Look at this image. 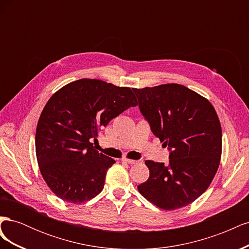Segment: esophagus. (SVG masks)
<instances>
[{"mask_svg": "<svg viewBox=\"0 0 249 249\" xmlns=\"http://www.w3.org/2000/svg\"><path fill=\"white\" fill-rule=\"evenodd\" d=\"M122 161L124 163H127V164H136L137 163L136 160H132V159H123Z\"/></svg>", "mask_w": 249, "mask_h": 249, "instance_id": "1", "label": "esophagus"}]
</instances>
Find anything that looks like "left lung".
I'll use <instances>...</instances> for the list:
<instances>
[{
	"label": "left lung",
	"instance_id": "left-lung-1",
	"mask_svg": "<svg viewBox=\"0 0 249 249\" xmlns=\"http://www.w3.org/2000/svg\"><path fill=\"white\" fill-rule=\"evenodd\" d=\"M133 91L150 130L170 150L168 165L145 161L149 178L138 191L163 210L190 205L208 189L219 167L222 132L214 107L175 83Z\"/></svg>",
	"mask_w": 249,
	"mask_h": 249
}]
</instances>
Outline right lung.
Instances as JSON below:
<instances>
[{
	"label": "right lung",
	"mask_w": 249,
	"mask_h": 249,
	"mask_svg": "<svg viewBox=\"0 0 249 249\" xmlns=\"http://www.w3.org/2000/svg\"><path fill=\"white\" fill-rule=\"evenodd\" d=\"M135 106L131 88L95 79L71 82L51 96L37 124L35 149L41 176L56 196L81 203L103 190L115 160L97 152L90 140Z\"/></svg>",
	"instance_id": "1"
}]
</instances>
